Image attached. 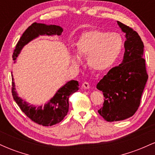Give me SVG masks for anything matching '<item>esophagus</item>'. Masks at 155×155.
Masks as SVG:
<instances>
[{
	"label": "esophagus",
	"instance_id": "1",
	"mask_svg": "<svg viewBox=\"0 0 155 155\" xmlns=\"http://www.w3.org/2000/svg\"><path fill=\"white\" fill-rule=\"evenodd\" d=\"M82 87L84 89H90V84H89V83L85 81V82H84L82 84Z\"/></svg>",
	"mask_w": 155,
	"mask_h": 155
}]
</instances>
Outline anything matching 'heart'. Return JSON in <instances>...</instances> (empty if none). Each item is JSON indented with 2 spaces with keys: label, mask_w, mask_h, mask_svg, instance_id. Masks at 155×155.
Returning <instances> with one entry per match:
<instances>
[{
  "label": "heart",
  "mask_w": 155,
  "mask_h": 155,
  "mask_svg": "<svg viewBox=\"0 0 155 155\" xmlns=\"http://www.w3.org/2000/svg\"><path fill=\"white\" fill-rule=\"evenodd\" d=\"M124 40L117 33L92 30L84 33L71 54L74 65L81 63V57L87 56L89 67L95 71H104L111 68L122 52Z\"/></svg>",
  "instance_id": "1"
}]
</instances>
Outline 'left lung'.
Here are the masks:
<instances>
[{"instance_id":"1","label":"left lung","mask_w":155,"mask_h":155,"mask_svg":"<svg viewBox=\"0 0 155 155\" xmlns=\"http://www.w3.org/2000/svg\"><path fill=\"white\" fill-rule=\"evenodd\" d=\"M117 24L125 33L123 60L97 84L105 97L98 113L108 122L126 120L136 113L148 79L141 38L131 28L119 21Z\"/></svg>"}]
</instances>
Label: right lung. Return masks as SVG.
Listing matches in <instances>:
<instances>
[{
	"mask_svg": "<svg viewBox=\"0 0 155 155\" xmlns=\"http://www.w3.org/2000/svg\"><path fill=\"white\" fill-rule=\"evenodd\" d=\"M63 31L60 26L34 22L24 32L17 44L13 53V60H17L22 48L39 35H60ZM12 95L20 109L32 121L43 126H51L63 120L68 112V97L79 90V82L71 80L62 86L55 95L44 106H33L19 97L16 91L15 83L12 75Z\"/></svg>",
	"mask_w": 155,
	"mask_h": 155,
	"instance_id": "add662e5",
	"label": "right lung"
}]
</instances>
